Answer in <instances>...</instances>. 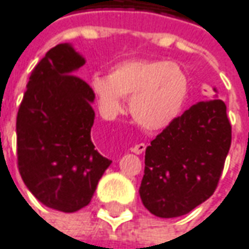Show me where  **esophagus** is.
<instances>
[{"label": "esophagus", "instance_id": "1", "mask_svg": "<svg viewBox=\"0 0 249 249\" xmlns=\"http://www.w3.org/2000/svg\"><path fill=\"white\" fill-rule=\"evenodd\" d=\"M146 149V145L145 143H138V145H135L132 149H131V152L132 153H135V155H141V153H143Z\"/></svg>", "mask_w": 249, "mask_h": 249}]
</instances>
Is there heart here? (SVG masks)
<instances>
[{
    "mask_svg": "<svg viewBox=\"0 0 249 249\" xmlns=\"http://www.w3.org/2000/svg\"><path fill=\"white\" fill-rule=\"evenodd\" d=\"M89 86L107 118L121 113L124 97L131 96L129 113L135 123L149 131L171 124L181 113L188 93V79L179 65L145 58L121 61L110 75L94 73Z\"/></svg>",
    "mask_w": 249,
    "mask_h": 249,
    "instance_id": "obj_1",
    "label": "heart"
}]
</instances>
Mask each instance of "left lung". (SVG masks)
<instances>
[{
  "label": "left lung",
  "mask_w": 249,
  "mask_h": 249,
  "mask_svg": "<svg viewBox=\"0 0 249 249\" xmlns=\"http://www.w3.org/2000/svg\"><path fill=\"white\" fill-rule=\"evenodd\" d=\"M230 145L231 125L224 102L214 96L191 106L146 147L139 187L143 206L157 217L171 219L209 199Z\"/></svg>",
  "instance_id": "obj_1"
}]
</instances>
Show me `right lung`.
Wrapping results in <instances>:
<instances>
[{
    "instance_id": "1",
    "label": "right lung",
    "mask_w": 249,
    "mask_h": 249,
    "mask_svg": "<svg viewBox=\"0 0 249 249\" xmlns=\"http://www.w3.org/2000/svg\"><path fill=\"white\" fill-rule=\"evenodd\" d=\"M86 60L70 43L47 51L33 70L17 118L18 166L43 205L72 213L89 205L111 164L90 138V86L75 76Z\"/></svg>"
}]
</instances>
